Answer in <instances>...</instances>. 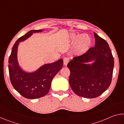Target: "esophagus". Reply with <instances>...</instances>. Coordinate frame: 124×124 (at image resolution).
<instances>
[{
    "mask_svg": "<svg viewBox=\"0 0 124 124\" xmlns=\"http://www.w3.org/2000/svg\"><path fill=\"white\" fill-rule=\"evenodd\" d=\"M70 61V58L68 57H64L63 58V64L65 65V66H66V65L68 64V63Z\"/></svg>",
    "mask_w": 124,
    "mask_h": 124,
    "instance_id": "obj_1",
    "label": "esophagus"
}]
</instances>
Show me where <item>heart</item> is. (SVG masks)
Returning a JSON list of instances; mask_svg holds the SVG:
<instances>
[{"mask_svg": "<svg viewBox=\"0 0 124 124\" xmlns=\"http://www.w3.org/2000/svg\"><path fill=\"white\" fill-rule=\"evenodd\" d=\"M70 39L72 43H75V48L77 51L81 53L85 51L91 45V40L90 38L86 34H81L78 38L76 35H72Z\"/></svg>", "mask_w": 124, "mask_h": 124, "instance_id": "heart-1", "label": "heart"}]
</instances>
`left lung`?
Here are the masks:
<instances>
[{
  "instance_id": "1",
  "label": "left lung",
  "mask_w": 124,
  "mask_h": 124,
  "mask_svg": "<svg viewBox=\"0 0 124 124\" xmlns=\"http://www.w3.org/2000/svg\"><path fill=\"white\" fill-rule=\"evenodd\" d=\"M95 45L85 54L73 58L67 64L69 82L74 93L87 98L97 97L110 85L114 58L108 44L94 33ZM90 62H93L87 64Z\"/></svg>"
}]
</instances>
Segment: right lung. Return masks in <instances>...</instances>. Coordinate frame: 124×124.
Returning a JSON list of instances; mask_svg holds the SVG:
<instances>
[{"mask_svg":"<svg viewBox=\"0 0 124 124\" xmlns=\"http://www.w3.org/2000/svg\"><path fill=\"white\" fill-rule=\"evenodd\" d=\"M43 30H31L20 37L12 47L9 59V72L11 84L24 97L37 99L49 92L52 80L63 67L62 58L51 63L45 64L34 72H27L22 70L17 60V49L20 42L28 39L34 33Z\"/></svg>","mask_w":124,"mask_h":124,"instance_id":"1","label":"right lung"}]
</instances>
